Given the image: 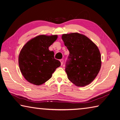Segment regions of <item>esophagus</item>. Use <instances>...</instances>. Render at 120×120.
<instances>
[{
    "label": "esophagus",
    "instance_id": "34e87169",
    "mask_svg": "<svg viewBox=\"0 0 120 120\" xmlns=\"http://www.w3.org/2000/svg\"><path fill=\"white\" fill-rule=\"evenodd\" d=\"M60 63H61V65H62L63 64L64 60H63V59H62V60H60Z\"/></svg>",
    "mask_w": 120,
    "mask_h": 120
}]
</instances>
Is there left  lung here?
I'll list each match as a JSON object with an SVG mask.
<instances>
[{
  "label": "left lung",
  "mask_w": 120,
  "mask_h": 120,
  "mask_svg": "<svg viewBox=\"0 0 120 120\" xmlns=\"http://www.w3.org/2000/svg\"><path fill=\"white\" fill-rule=\"evenodd\" d=\"M62 39L70 52L65 68L68 80L78 87L89 84L101 70L98 47L87 37L76 32L63 34Z\"/></svg>",
  "instance_id": "1"
}]
</instances>
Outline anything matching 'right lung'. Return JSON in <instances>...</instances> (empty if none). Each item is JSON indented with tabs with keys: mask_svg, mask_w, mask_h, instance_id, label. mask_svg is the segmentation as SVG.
Returning a JSON list of instances; mask_svg holds the SVG:
<instances>
[{
	"mask_svg": "<svg viewBox=\"0 0 120 120\" xmlns=\"http://www.w3.org/2000/svg\"><path fill=\"white\" fill-rule=\"evenodd\" d=\"M57 37V35H39L22 47L19 56V65L22 74L29 82L41 85L52 78L60 66V62L54 58V52L49 50Z\"/></svg>",
	"mask_w": 120,
	"mask_h": 120,
	"instance_id": "right-lung-1",
	"label": "right lung"
}]
</instances>
